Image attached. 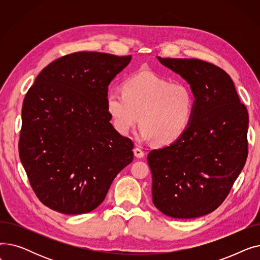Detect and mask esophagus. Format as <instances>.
<instances>
[{
	"label": "esophagus",
	"instance_id": "obj_1",
	"mask_svg": "<svg viewBox=\"0 0 260 260\" xmlns=\"http://www.w3.org/2000/svg\"><path fill=\"white\" fill-rule=\"evenodd\" d=\"M134 155L137 158H143L145 156V153L142 151V149L136 147V148H134Z\"/></svg>",
	"mask_w": 260,
	"mask_h": 260
}]
</instances>
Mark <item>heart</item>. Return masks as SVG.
I'll use <instances>...</instances> for the list:
<instances>
[{
	"instance_id": "obj_1",
	"label": "heart",
	"mask_w": 260,
	"mask_h": 260,
	"mask_svg": "<svg viewBox=\"0 0 260 260\" xmlns=\"http://www.w3.org/2000/svg\"><path fill=\"white\" fill-rule=\"evenodd\" d=\"M106 107L115 129L127 135L139 120L142 140L167 145L178 139L188 127L195 108V97L188 85L171 83L151 72L129 77L123 91L111 89Z\"/></svg>"
}]
</instances>
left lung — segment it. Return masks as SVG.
Instances as JSON below:
<instances>
[{
    "instance_id": "8db88e82",
    "label": "left lung",
    "mask_w": 260,
    "mask_h": 260,
    "mask_svg": "<svg viewBox=\"0 0 260 260\" xmlns=\"http://www.w3.org/2000/svg\"><path fill=\"white\" fill-rule=\"evenodd\" d=\"M157 59L189 84L195 108L178 139L147 155L153 203L173 218L201 217L223 202L245 165L248 111L221 68L198 59Z\"/></svg>"
}]
</instances>
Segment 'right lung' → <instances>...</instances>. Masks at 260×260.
I'll use <instances>...</instances> for the list:
<instances>
[{
	"label": "right lung",
	"instance_id": "add662e5",
	"mask_svg": "<svg viewBox=\"0 0 260 260\" xmlns=\"http://www.w3.org/2000/svg\"><path fill=\"white\" fill-rule=\"evenodd\" d=\"M132 56L81 51L47 65L27 91L19 153L30 185L46 207L84 214L103 202L133 161L134 144L112 125L108 85Z\"/></svg>",
	"mask_w": 260,
	"mask_h": 260
}]
</instances>
